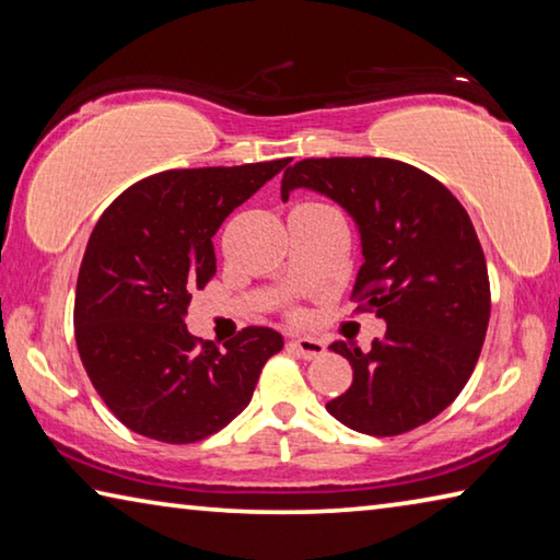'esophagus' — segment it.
Instances as JSON below:
<instances>
[{
	"label": "esophagus",
	"mask_w": 560,
	"mask_h": 560,
	"mask_svg": "<svg viewBox=\"0 0 560 560\" xmlns=\"http://www.w3.org/2000/svg\"><path fill=\"white\" fill-rule=\"evenodd\" d=\"M291 346L299 350L301 353V358H306V360H311V358H320L326 353V343L324 340H318V338H311V336H299V338H293L291 340Z\"/></svg>",
	"instance_id": "34e87169"
}]
</instances>
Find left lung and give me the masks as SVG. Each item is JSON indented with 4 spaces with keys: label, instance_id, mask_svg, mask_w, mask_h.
<instances>
[{
    "label": "left lung",
    "instance_id": "1",
    "mask_svg": "<svg viewBox=\"0 0 560 560\" xmlns=\"http://www.w3.org/2000/svg\"><path fill=\"white\" fill-rule=\"evenodd\" d=\"M296 187L355 220L365 261L350 299L387 324L368 353L330 343L353 383L326 410L373 438L434 420L467 385L489 326L487 259L467 210L440 179L390 158L299 160L283 173V200Z\"/></svg>",
    "mask_w": 560,
    "mask_h": 560
}]
</instances>
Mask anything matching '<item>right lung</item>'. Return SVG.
<instances>
[{
  "instance_id": "obj_1",
  "label": "right lung",
  "mask_w": 560,
  "mask_h": 560,
  "mask_svg": "<svg viewBox=\"0 0 560 560\" xmlns=\"http://www.w3.org/2000/svg\"><path fill=\"white\" fill-rule=\"evenodd\" d=\"M289 163L165 170L130 185L93 226L73 334L93 387L128 430L192 444L249 405L281 334L249 326L220 350L189 334L185 316L217 271L220 224Z\"/></svg>"
}]
</instances>
